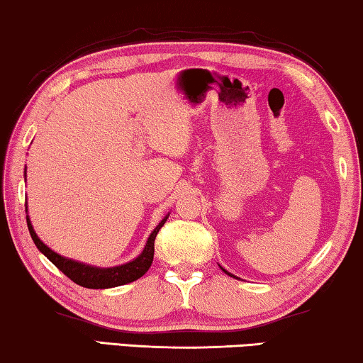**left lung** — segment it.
I'll use <instances>...</instances> for the list:
<instances>
[{
  "label": "left lung",
  "mask_w": 363,
  "mask_h": 363,
  "mask_svg": "<svg viewBox=\"0 0 363 363\" xmlns=\"http://www.w3.org/2000/svg\"><path fill=\"white\" fill-rule=\"evenodd\" d=\"M225 270V269H223ZM225 272H226V270H225ZM226 274H228V272H226ZM228 275H231V274H228Z\"/></svg>",
  "instance_id": "obj_1"
}]
</instances>
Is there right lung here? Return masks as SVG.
<instances>
[{"label": "right lung", "instance_id": "obj_1", "mask_svg": "<svg viewBox=\"0 0 363 363\" xmlns=\"http://www.w3.org/2000/svg\"><path fill=\"white\" fill-rule=\"evenodd\" d=\"M166 220L167 216H164V218L161 220V223L153 230V233L150 235L143 252L140 254L137 259H133L132 262L123 264V266L109 267V269L84 266V264L81 262L72 261V259H65L62 256H58L57 252H53L50 247H47L39 238H37L29 218H27V228H29V233L32 236V240H34L35 246L39 247V251L42 254H45L48 261L55 264V266L60 269L69 280H73L74 284H78L81 286H86V289H111V286H118V285L133 282V280H137L142 277V275H145V272L150 269L151 262H153L156 235H158L161 226L166 223Z\"/></svg>", "mask_w": 363, "mask_h": 363}]
</instances>
